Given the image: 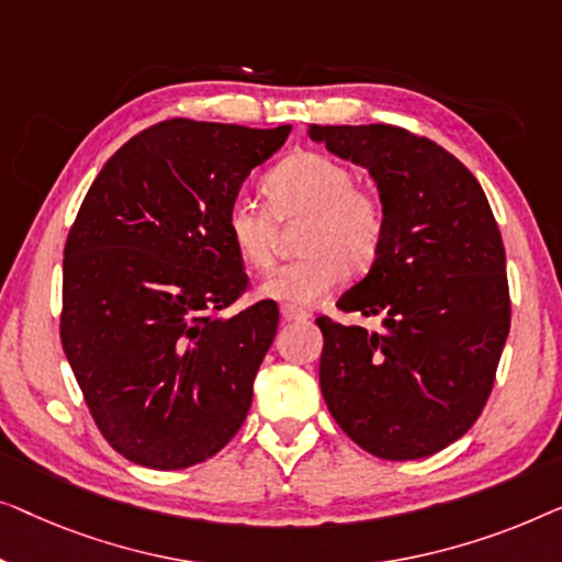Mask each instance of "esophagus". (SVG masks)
I'll return each instance as SVG.
<instances>
[{"mask_svg": "<svg viewBox=\"0 0 562 562\" xmlns=\"http://www.w3.org/2000/svg\"><path fill=\"white\" fill-rule=\"evenodd\" d=\"M282 321H288V323H307L311 321V313H305V311H300V307H295V305H282Z\"/></svg>", "mask_w": 562, "mask_h": 562, "instance_id": "obj_1", "label": "esophagus"}]
</instances>
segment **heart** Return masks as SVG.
<instances>
[{"mask_svg": "<svg viewBox=\"0 0 562 562\" xmlns=\"http://www.w3.org/2000/svg\"><path fill=\"white\" fill-rule=\"evenodd\" d=\"M267 209L247 199L228 203L224 228L239 259L251 270L272 265L274 218H303L297 251L259 282V295L288 305H315L344 280L367 272L384 241V205L376 193L357 186L349 165L323 153H295L262 180Z\"/></svg>", "mask_w": 562, "mask_h": 562, "instance_id": "b5f03b06", "label": "heart"}]
</instances>
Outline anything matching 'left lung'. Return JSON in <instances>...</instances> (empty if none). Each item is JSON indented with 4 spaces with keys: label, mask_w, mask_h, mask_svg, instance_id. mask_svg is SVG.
I'll use <instances>...</instances> for the list:
<instances>
[{
    "label": "left lung",
    "mask_w": 562,
    "mask_h": 562,
    "mask_svg": "<svg viewBox=\"0 0 562 562\" xmlns=\"http://www.w3.org/2000/svg\"><path fill=\"white\" fill-rule=\"evenodd\" d=\"M307 134L369 170L384 205L376 262L336 303L382 315V330L315 321L323 400L367 453L432 456L476 423L507 344V259L492 205L461 160L400 126L311 124Z\"/></svg>",
    "instance_id": "1"
}]
</instances>
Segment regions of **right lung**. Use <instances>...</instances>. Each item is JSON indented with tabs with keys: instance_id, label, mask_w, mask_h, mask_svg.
<instances>
[{
	"instance_id": "1",
	"label": "right lung",
	"mask_w": 562,
	"mask_h": 562,
	"mask_svg": "<svg viewBox=\"0 0 562 562\" xmlns=\"http://www.w3.org/2000/svg\"><path fill=\"white\" fill-rule=\"evenodd\" d=\"M292 126L168 120L109 157L66 241L60 341L104 438L132 463L188 469L241 428L274 341L247 288L228 203Z\"/></svg>"
}]
</instances>
